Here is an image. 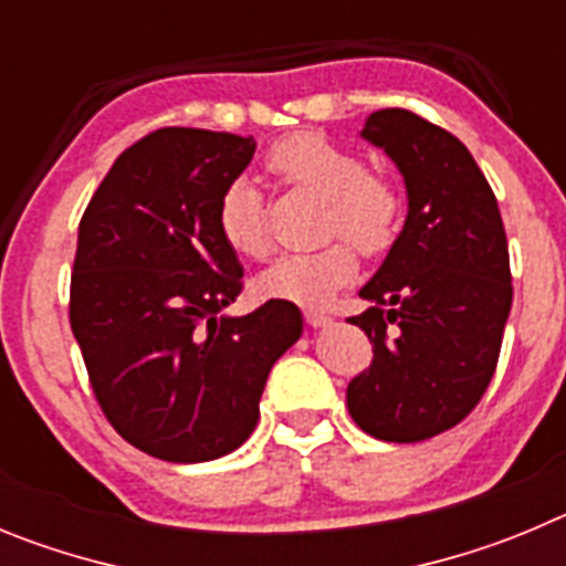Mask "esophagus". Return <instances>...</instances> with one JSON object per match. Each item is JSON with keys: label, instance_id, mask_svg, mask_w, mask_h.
I'll use <instances>...</instances> for the list:
<instances>
[{"label": "esophagus", "instance_id": "34e87169", "mask_svg": "<svg viewBox=\"0 0 566 566\" xmlns=\"http://www.w3.org/2000/svg\"><path fill=\"white\" fill-rule=\"evenodd\" d=\"M304 318H307L310 327H329V324H333V318H329L327 313H318V310H307Z\"/></svg>", "mask_w": 566, "mask_h": 566}]
</instances>
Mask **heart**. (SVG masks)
Segmentation results:
<instances>
[{
	"label": "heart",
	"mask_w": 566,
	"mask_h": 566,
	"mask_svg": "<svg viewBox=\"0 0 566 566\" xmlns=\"http://www.w3.org/2000/svg\"><path fill=\"white\" fill-rule=\"evenodd\" d=\"M268 169L279 180L327 200L324 233L340 239L318 251L276 259L256 279V287L273 302L321 307L358 273V256L349 241L364 256H378L395 242L400 195L384 175L366 171L358 155L315 132H298L279 140L268 151ZM217 228L222 242L239 256L264 259L271 253L262 195L251 180H233L226 188L217 206Z\"/></svg>",
	"instance_id": "1"
}]
</instances>
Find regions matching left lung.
<instances>
[{
	"mask_svg": "<svg viewBox=\"0 0 566 566\" xmlns=\"http://www.w3.org/2000/svg\"><path fill=\"white\" fill-rule=\"evenodd\" d=\"M364 140L395 160L409 213L378 273L360 287L369 310L349 324L371 364L346 386L366 434L420 442L454 429L496 371L513 284L496 197L451 132L409 109L371 112Z\"/></svg>",
	"mask_w": 566,
	"mask_h": 566,
	"instance_id": "8db88e82",
	"label": "left lung"
}]
</instances>
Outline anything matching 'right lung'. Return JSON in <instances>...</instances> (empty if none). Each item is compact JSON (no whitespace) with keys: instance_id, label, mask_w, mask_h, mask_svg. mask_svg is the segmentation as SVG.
Masks as SVG:
<instances>
[{"instance_id":"1","label":"right lung","mask_w":566,"mask_h":566,"mask_svg":"<svg viewBox=\"0 0 566 566\" xmlns=\"http://www.w3.org/2000/svg\"><path fill=\"white\" fill-rule=\"evenodd\" d=\"M253 151L231 132L157 129L115 160L81 217L70 327L112 429L157 460L242 446L273 364L302 335L290 302L226 315L242 264L217 206Z\"/></svg>"}]
</instances>
